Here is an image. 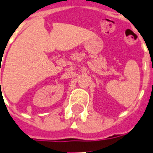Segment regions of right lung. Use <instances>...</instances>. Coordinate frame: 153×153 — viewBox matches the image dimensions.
Returning a JSON list of instances; mask_svg holds the SVG:
<instances>
[{
    "label": "right lung",
    "mask_w": 153,
    "mask_h": 153,
    "mask_svg": "<svg viewBox=\"0 0 153 153\" xmlns=\"http://www.w3.org/2000/svg\"><path fill=\"white\" fill-rule=\"evenodd\" d=\"M0 83H1V82H0Z\"/></svg>",
    "instance_id": "1"
}]
</instances>
